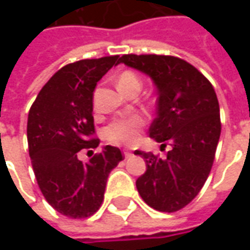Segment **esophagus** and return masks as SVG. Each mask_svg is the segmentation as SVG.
Returning <instances> with one entry per match:
<instances>
[{
    "mask_svg": "<svg viewBox=\"0 0 250 250\" xmlns=\"http://www.w3.org/2000/svg\"><path fill=\"white\" fill-rule=\"evenodd\" d=\"M132 155H134V154H132L130 150H125V158H130V157H132Z\"/></svg>",
    "mask_w": 250,
    "mask_h": 250,
    "instance_id": "esophagus-1",
    "label": "esophagus"
}]
</instances>
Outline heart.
Returning a JSON list of instances; mask_svg holds the SVG:
<instances>
[{"instance_id": "b5f03b06", "label": "heart", "mask_w": 250, "mask_h": 250, "mask_svg": "<svg viewBox=\"0 0 250 250\" xmlns=\"http://www.w3.org/2000/svg\"><path fill=\"white\" fill-rule=\"evenodd\" d=\"M132 85H139L141 87V80L136 76L134 72L125 71L122 72L118 77V87L119 89H125V88L132 87ZM145 125V119L141 115H131L127 118H120V119L114 120L105 127V138L109 142L114 143H125L130 145L138 139L139 136V130Z\"/></svg>"}]
</instances>
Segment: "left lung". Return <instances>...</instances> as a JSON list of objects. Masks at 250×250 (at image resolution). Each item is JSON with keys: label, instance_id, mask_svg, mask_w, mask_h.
<instances>
[{"label": "left lung", "instance_id": "1", "mask_svg": "<svg viewBox=\"0 0 250 250\" xmlns=\"http://www.w3.org/2000/svg\"><path fill=\"white\" fill-rule=\"evenodd\" d=\"M120 62L151 77L158 91L150 136L170 145L165 158L136 150L146 173L136 179L143 201L158 211H178L193 201L209 177L220 141L218 99L211 83L179 57L123 55Z\"/></svg>", "mask_w": 250, "mask_h": 250}]
</instances>
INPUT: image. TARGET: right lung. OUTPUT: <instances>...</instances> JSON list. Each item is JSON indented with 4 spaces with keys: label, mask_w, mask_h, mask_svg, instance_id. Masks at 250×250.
I'll return each mask as SVG.
<instances>
[{
    "label": "right lung",
    "mask_w": 250,
    "mask_h": 250,
    "mask_svg": "<svg viewBox=\"0 0 250 250\" xmlns=\"http://www.w3.org/2000/svg\"><path fill=\"white\" fill-rule=\"evenodd\" d=\"M119 56L87 59L62 66L42 87L28 115V146L37 184L48 204L69 218H87L103 202L111 170L123 155L105 146L89 162L77 155L96 148L93 91Z\"/></svg>",
    "instance_id": "obj_1"
}]
</instances>
